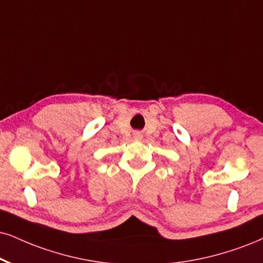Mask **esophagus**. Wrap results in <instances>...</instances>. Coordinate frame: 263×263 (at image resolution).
Returning <instances> with one entry per match:
<instances>
[{
	"label": "esophagus",
	"instance_id": "1",
	"mask_svg": "<svg viewBox=\"0 0 263 263\" xmlns=\"http://www.w3.org/2000/svg\"><path fill=\"white\" fill-rule=\"evenodd\" d=\"M141 138H142V134L140 132H135L134 133V139H137V140H140Z\"/></svg>",
	"mask_w": 263,
	"mask_h": 263
}]
</instances>
